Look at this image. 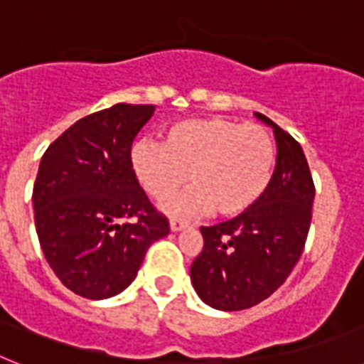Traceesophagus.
<instances>
[{"instance_id": "1", "label": "esophagus", "mask_w": 364, "mask_h": 364, "mask_svg": "<svg viewBox=\"0 0 364 364\" xmlns=\"http://www.w3.org/2000/svg\"><path fill=\"white\" fill-rule=\"evenodd\" d=\"M188 223L187 220H181V218H170V228H172V232H179V230L187 228Z\"/></svg>"}]
</instances>
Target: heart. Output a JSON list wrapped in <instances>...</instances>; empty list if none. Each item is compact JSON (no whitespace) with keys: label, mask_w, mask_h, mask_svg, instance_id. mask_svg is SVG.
I'll list each match as a JSON object with an SVG mask.
<instances>
[{"label":"heart","mask_w":364,"mask_h":364,"mask_svg":"<svg viewBox=\"0 0 364 364\" xmlns=\"http://www.w3.org/2000/svg\"><path fill=\"white\" fill-rule=\"evenodd\" d=\"M129 162L147 196L164 202L187 183L192 187L170 203L183 215L215 211L235 217L258 202L277 164V147L264 127L232 119H181L166 129L164 144L140 138Z\"/></svg>","instance_id":"b5f03b06"}]
</instances>
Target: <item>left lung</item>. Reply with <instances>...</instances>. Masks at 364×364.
Masks as SVG:
<instances>
[{"instance_id": "left-lung-1", "label": "left lung", "mask_w": 364, "mask_h": 364, "mask_svg": "<svg viewBox=\"0 0 364 364\" xmlns=\"http://www.w3.org/2000/svg\"><path fill=\"white\" fill-rule=\"evenodd\" d=\"M256 115L273 127L279 151L269 187L232 220L202 226L203 249L191 265L196 294L218 310L250 309L284 284L312 220L314 181L299 141L264 114Z\"/></svg>"}]
</instances>
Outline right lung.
I'll list each match as a JSON object with an SVG mask.
<instances>
[{
	"instance_id": "add662e5",
	"label": "right lung",
	"mask_w": 364,
	"mask_h": 364,
	"mask_svg": "<svg viewBox=\"0 0 364 364\" xmlns=\"http://www.w3.org/2000/svg\"><path fill=\"white\" fill-rule=\"evenodd\" d=\"M153 105H114L78 119L44 151L33 185L44 258L70 291L106 299L136 279L147 249L170 232L132 176V140Z\"/></svg>"
}]
</instances>
